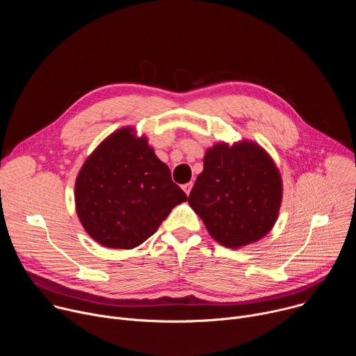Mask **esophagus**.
<instances>
[{
	"label": "esophagus",
	"mask_w": 356,
	"mask_h": 356,
	"mask_svg": "<svg viewBox=\"0 0 356 356\" xmlns=\"http://www.w3.org/2000/svg\"><path fill=\"white\" fill-rule=\"evenodd\" d=\"M191 187H193V183L190 181V183H186V184H183V190H184V193L188 195L190 194V191H191Z\"/></svg>",
	"instance_id": "34e87169"
}]
</instances>
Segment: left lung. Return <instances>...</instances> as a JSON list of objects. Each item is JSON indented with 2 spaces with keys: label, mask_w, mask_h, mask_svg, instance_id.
Wrapping results in <instances>:
<instances>
[{
  "label": "left lung",
  "mask_w": 356,
  "mask_h": 356,
  "mask_svg": "<svg viewBox=\"0 0 356 356\" xmlns=\"http://www.w3.org/2000/svg\"><path fill=\"white\" fill-rule=\"evenodd\" d=\"M188 204L210 235L227 248L262 239L273 228L283 184L268 152L252 140L216 143L204 155Z\"/></svg>",
  "instance_id": "obj_1"
}]
</instances>
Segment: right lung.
<instances>
[{"label": "right lung", "mask_w": 356, "mask_h": 356, "mask_svg": "<svg viewBox=\"0 0 356 356\" xmlns=\"http://www.w3.org/2000/svg\"><path fill=\"white\" fill-rule=\"evenodd\" d=\"M186 200L147 138H138L131 127L113 132L95 147L74 186L76 211L86 232L114 249L145 242Z\"/></svg>", "instance_id": "obj_1"}]
</instances>
